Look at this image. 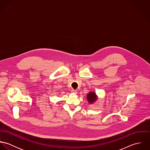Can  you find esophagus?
Returning a JSON list of instances; mask_svg holds the SVG:
<instances>
[{
	"label": "esophagus",
	"mask_w": 150,
	"mask_h": 150,
	"mask_svg": "<svg viewBox=\"0 0 150 150\" xmlns=\"http://www.w3.org/2000/svg\"><path fill=\"white\" fill-rule=\"evenodd\" d=\"M71 92H72V93H77V90L72 89V90H71Z\"/></svg>",
	"instance_id": "obj_1"
}]
</instances>
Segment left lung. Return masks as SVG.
<instances>
[{
	"instance_id": "8db88e82",
	"label": "left lung",
	"mask_w": 150,
	"mask_h": 150,
	"mask_svg": "<svg viewBox=\"0 0 150 150\" xmlns=\"http://www.w3.org/2000/svg\"><path fill=\"white\" fill-rule=\"evenodd\" d=\"M87 99H88V102L89 103H93L97 99V97H96V93L95 92H89L88 94V95H87Z\"/></svg>"
}]
</instances>
